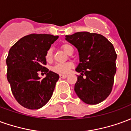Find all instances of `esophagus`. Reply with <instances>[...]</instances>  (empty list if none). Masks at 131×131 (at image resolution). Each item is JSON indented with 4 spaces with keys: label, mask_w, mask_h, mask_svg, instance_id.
<instances>
[{
    "label": "esophagus",
    "mask_w": 131,
    "mask_h": 131,
    "mask_svg": "<svg viewBox=\"0 0 131 131\" xmlns=\"http://www.w3.org/2000/svg\"><path fill=\"white\" fill-rule=\"evenodd\" d=\"M68 77V75H65V74H60V77L62 79H65Z\"/></svg>",
    "instance_id": "obj_1"
}]
</instances>
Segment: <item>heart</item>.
<instances>
[{"label":"heart","mask_w":131,"mask_h":131,"mask_svg":"<svg viewBox=\"0 0 131 131\" xmlns=\"http://www.w3.org/2000/svg\"><path fill=\"white\" fill-rule=\"evenodd\" d=\"M61 48L67 54H69L70 52L74 51L72 46H70L68 43H63L61 46ZM52 50L51 48H50L49 49H48V50L46 52V59L47 61H50L52 59ZM73 67H74V63L71 62H67L56 64L52 68V70L57 74H65L69 73V71L71 70V69H72Z\"/></svg>","instance_id":"obj_1"}]
</instances>
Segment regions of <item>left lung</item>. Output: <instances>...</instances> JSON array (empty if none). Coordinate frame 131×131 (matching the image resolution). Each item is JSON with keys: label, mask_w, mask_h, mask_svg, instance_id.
<instances>
[{"label": "left lung", "mask_w": 131, "mask_h": 131, "mask_svg": "<svg viewBox=\"0 0 131 131\" xmlns=\"http://www.w3.org/2000/svg\"><path fill=\"white\" fill-rule=\"evenodd\" d=\"M66 40L79 53L76 71L81 74L77 77L74 91L86 104H98L112 90L117 57L114 46L102 35L87 31L66 36Z\"/></svg>", "instance_id": "left-lung-1"}]
</instances>
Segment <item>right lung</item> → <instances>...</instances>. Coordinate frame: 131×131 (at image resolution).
Segmentation results:
<instances>
[{"label": "right lung", "mask_w": 131, "mask_h": 131, "mask_svg": "<svg viewBox=\"0 0 131 131\" xmlns=\"http://www.w3.org/2000/svg\"><path fill=\"white\" fill-rule=\"evenodd\" d=\"M58 36L31 34L21 38L9 50L7 79L19 104L30 110L43 107L51 98L59 75L45 67L46 53ZM39 72L46 77L41 80Z\"/></svg>", "instance_id": "right-lung-1"}]
</instances>
